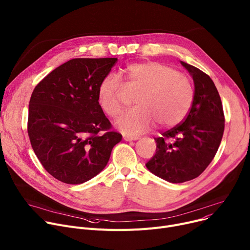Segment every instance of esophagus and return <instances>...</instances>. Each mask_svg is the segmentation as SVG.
Returning a JSON list of instances; mask_svg holds the SVG:
<instances>
[{
  "label": "esophagus",
  "mask_w": 250,
  "mask_h": 250,
  "mask_svg": "<svg viewBox=\"0 0 250 250\" xmlns=\"http://www.w3.org/2000/svg\"><path fill=\"white\" fill-rule=\"evenodd\" d=\"M123 139L125 141H135L137 139H139L137 136H128V135H124L123 136Z\"/></svg>",
  "instance_id": "esophagus-1"
}]
</instances>
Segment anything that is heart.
Wrapping results in <instances>:
<instances>
[{
  "label": "heart",
  "instance_id": "obj_1",
  "mask_svg": "<svg viewBox=\"0 0 250 250\" xmlns=\"http://www.w3.org/2000/svg\"><path fill=\"white\" fill-rule=\"evenodd\" d=\"M128 89L137 94V107L128 111L115 125L127 135H139L154 124L167 129L179 124L188 114L194 90L187 77L160 62L134 63L126 67ZM124 86L116 74H108L98 86V103L111 118L122 113Z\"/></svg>",
  "mask_w": 250,
  "mask_h": 250
}]
</instances>
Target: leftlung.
<instances>
[{
  "instance_id": "left-lung-1",
  "label": "left lung",
  "mask_w": 250,
  "mask_h": 250,
  "mask_svg": "<svg viewBox=\"0 0 250 250\" xmlns=\"http://www.w3.org/2000/svg\"><path fill=\"white\" fill-rule=\"evenodd\" d=\"M194 82V98L185 120L162 134L156 153L147 163L154 175L171 183L198 177L214 158L224 131L220 96L210 77L198 68L180 62Z\"/></svg>"
}]
</instances>
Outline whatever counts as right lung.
Instances as JSON below:
<instances>
[{
	"mask_svg": "<svg viewBox=\"0 0 250 250\" xmlns=\"http://www.w3.org/2000/svg\"><path fill=\"white\" fill-rule=\"evenodd\" d=\"M116 62L117 58L72 59L35 87L29 103V138L38 159L56 179L67 184L92 179L121 141L98 103V86Z\"/></svg>",
	"mask_w": 250,
	"mask_h": 250,
	"instance_id": "add662e5",
	"label": "right lung"
}]
</instances>
